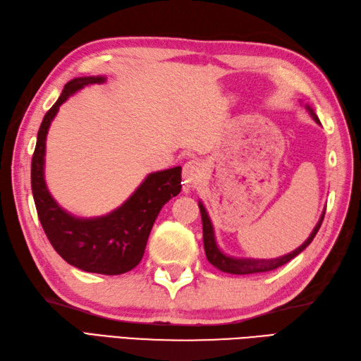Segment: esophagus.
Returning a JSON list of instances; mask_svg holds the SVG:
<instances>
[{
  "instance_id": "obj_1",
  "label": "esophagus",
  "mask_w": 361,
  "mask_h": 361,
  "mask_svg": "<svg viewBox=\"0 0 361 361\" xmlns=\"http://www.w3.org/2000/svg\"><path fill=\"white\" fill-rule=\"evenodd\" d=\"M183 190L188 191L191 187L195 185V183L201 179L202 176V165L197 162V160H190L185 165H183Z\"/></svg>"
}]
</instances>
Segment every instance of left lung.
Segmentation results:
<instances>
[{
	"label": "left lung",
	"mask_w": 361,
	"mask_h": 361,
	"mask_svg": "<svg viewBox=\"0 0 361 361\" xmlns=\"http://www.w3.org/2000/svg\"><path fill=\"white\" fill-rule=\"evenodd\" d=\"M307 111L310 113V116L314 117V120L317 123H319V120L317 117V114L314 113L309 105H306ZM199 210H201V216H202V230H204V248H205V255L207 259L210 261L212 266H214L221 271H226V274H233V275H248V274H261V271H270L275 270L278 267L284 266L286 262H289L290 259H293L296 255H300L304 248H306L312 241H314L315 235L318 233L319 227H322V222L324 218V213L319 218L318 224L315 226L314 231H312L310 236L304 241L302 245H300L296 250L290 252L289 255L279 256V258L275 259H250V258H231V256H227L224 252H221V248L218 247V243H216L214 238V230H213V224L208 218V213L205 210V207L202 205V202L199 201Z\"/></svg>",
	"instance_id": "8db88e82"
}]
</instances>
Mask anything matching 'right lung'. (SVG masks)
I'll return each instance as SVG.
<instances>
[{"mask_svg": "<svg viewBox=\"0 0 361 361\" xmlns=\"http://www.w3.org/2000/svg\"><path fill=\"white\" fill-rule=\"evenodd\" d=\"M105 77H78L65 85L59 100L47 111L38 130L32 156L30 183L49 243L63 259L80 270L102 275H122L133 270L145 253L153 224L162 207L180 193V166L148 174L126 201L99 218H75L55 202L44 180L46 135L51 122L72 94L87 85L103 83Z\"/></svg>", "mask_w": 361, "mask_h": 361, "instance_id": "add662e5", "label": "right lung"}]
</instances>
